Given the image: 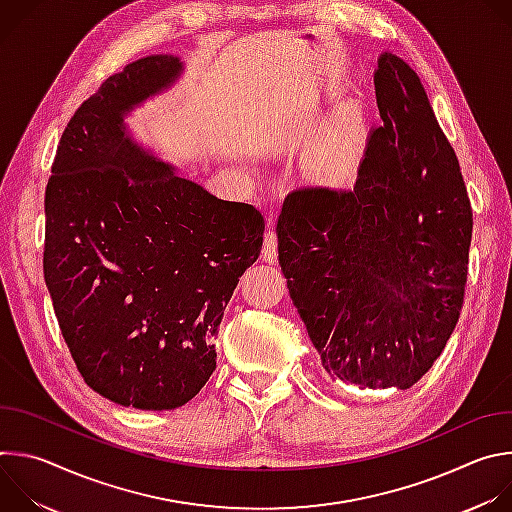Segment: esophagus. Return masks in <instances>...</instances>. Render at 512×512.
I'll list each match as a JSON object with an SVG mask.
<instances>
[{
	"instance_id": "esophagus-1",
	"label": "esophagus",
	"mask_w": 512,
	"mask_h": 512,
	"mask_svg": "<svg viewBox=\"0 0 512 512\" xmlns=\"http://www.w3.org/2000/svg\"><path fill=\"white\" fill-rule=\"evenodd\" d=\"M261 255H263V259L267 263H275L277 261V235H275V229L271 225L265 231V241H263Z\"/></svg>"
}]
</instances>
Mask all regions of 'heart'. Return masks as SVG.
I'll list each match as a JSON object with an SVG mask.
<instances>
[{
	"label": "heart",
	"instance_id": "1",
	"mask_svg": "<svg viewBox=\"0 0 512 512\" xmlns=\"http://www.w3.org/2000/svg\"><path fill=\"white\" fill-rule=\"evenodd\" d=\"M367 111L356 101L340 105L310 137L300 170L316 184H342L367 143Z\"/></svg>",
	"mask_w": 512,
	"mask_h": 512
}]
</instances>
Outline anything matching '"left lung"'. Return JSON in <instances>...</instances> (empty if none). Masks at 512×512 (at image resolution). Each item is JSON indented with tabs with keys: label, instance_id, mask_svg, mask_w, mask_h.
I'll list each match as a JSON object with an SVG mask.
<instances>
[{
	"label": "left lung",
	"instance_id": "8db88e82",
	"mask_svg": "<svg viewBox=\"0 0 512 512\" xmlns=\"http://www.w3.org/2000/svg\"><path fill=\"white\" fill-rule=\"evenodd\" d=\"M383 125L352 188L291 190L279 265L322 367L358 389H409L442 354L464 304L472 206L417 72L383 52Z\"/></svg>",
	"mask_w": 512,
	"mask_h": 512
}]
</instances>
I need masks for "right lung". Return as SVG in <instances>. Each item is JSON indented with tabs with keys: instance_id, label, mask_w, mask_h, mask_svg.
<instances>
[{
	"instance_id": "right-lung-1",
	"label": "right lung",
	"mask_w": 512,
	"mask_h": 512,
	"mask_svg": "<svg viewBox=\"0 0 512 512\" xmlns=\"http://www.w3.org/2000/svg\"><path fill=\"white\" fill-rule=\"evenodd\" d=\"M180 58L111 75L68 121L48 178L44 279L85 383L123 407L188 403L216 369L212 336L263 245L253 204L221 200L141 150L123 117Z\"/></svg>"
}]
</instances>
